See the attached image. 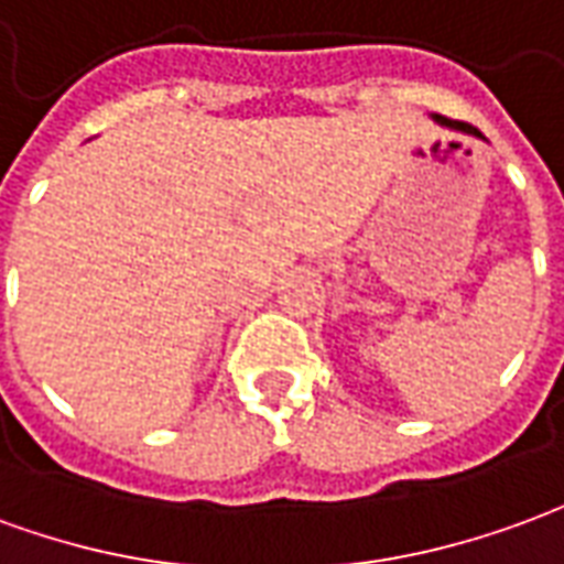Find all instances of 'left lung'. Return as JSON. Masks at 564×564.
I'll use <instances>...</instances> for the list:
<instances>
[{
	"label": "left lung",
	"mask_w": 564,
	"mask_h": 564,
	"mask_svg": "<svg viewBox=\"0 0 564 564\" xmlns=\"http://www.w3.org/2000/svg\"><path fill=\"white\" fill-rule=\"evenodd\" d=\"M435 122H442V126H451V129H456V131H466V134H478V138H480V131L475 129V126H468V122H456V119H447V117H435Z\"/></svg>",
	"instance_id": "left-lung-1"
}]
</instances>
